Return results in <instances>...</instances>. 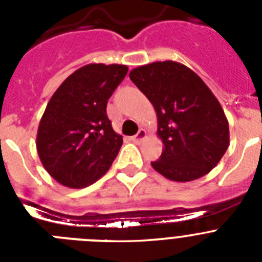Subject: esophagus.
I'll list each match as a JSON object with an SVG mask.
<instances>
[{"label": "esophagus", "mask_w": 262, "mask_h": 262, "mask_svg": "<svg viewBox=\"0 0 262 262\" xmlns=\"http://www.w3.org/2000/svg\"><path fill=\"white\" fill-rule=\"evenodd\" d=\"M145 138H147V131H145V129H143V128H140V129H139V133L136 134L135 136H133V142L142 143Z\"/></svg>", "instance_id": "1"}]
</instances>
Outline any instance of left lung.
<instances>
[{
	"label": "left lung",
	"mask_w": 262,
	"mask_h": 262,
	"mask_svg": "<svg viewBox=\"0 0 262 262\" xmlns=\"http://www.w3.org/2000/svg\"><path fill=\"white\" fill-rule=\"evenodd\" d=\"M129 78L154 105L163 154L156 172L177 182L203 177L230 144V129L211 90L184 64L156 61L129 72Z\"/></svg>",
	"instance_id": "8db88e82"
}]
</instances>
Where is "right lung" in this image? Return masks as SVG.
Listing matches in <instances>:
<instances>
[{
    "label": "right lung",
    "instance_id": "add662e5",
    "mask_svg": "<svg viewBox=\"0 0 262 262\" xmlns=\"http://www.w3.org/2000/svg\"><path fill=\"white\" fill-rule=\"evenodd\" d=\"M118 64H88L51 97L39 123L36 149L57 182L80 189L102 177L123 144L107 118V99L126 77Z\"/></svg>",
    "mask_w": 262,
    "mask_h": 262
}]
</instances>
